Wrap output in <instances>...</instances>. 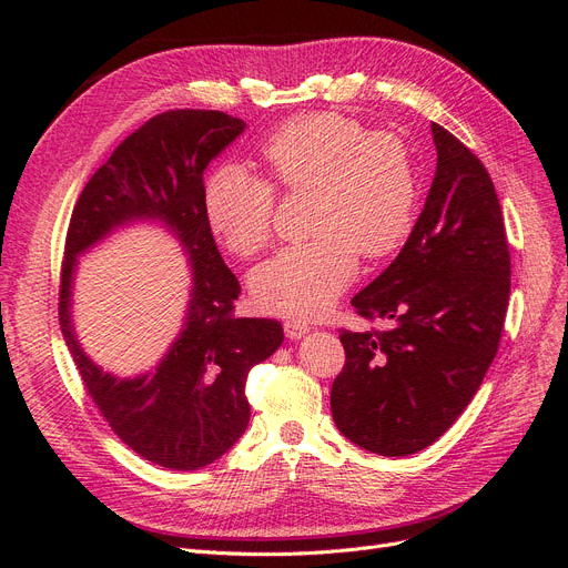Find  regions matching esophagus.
<instances>
[{
	"instance_id": "1",
	"label": "esophagus",
	"mask_w": 568,
	"mask_h": 568,
	"mask_svg": "<svg viewBox=\"0 0 568 568\" xmlns=\"http://www.w3.org/2000/svg\"><path fill=\"white\" fill-rule=\"evenodd\" d=\"M308 332H311V324L306 320H300V317H287L285 320V334H287V338L300 341Z\"/></svg>"
}]
</instances>
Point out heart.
Returning a JSON list of instances; mask_svg holds the SVG:
<instances>
[{
    "instance_id": "heart-1",
    "label": "heart",
    "mask_w": 568,
    "mask_h": 568,
    "mask_svg": "<svg viewBox=\"0 0 568 568\" xmlns=\"http://www.w3.org/2000/svg\"><path fill=\"white\" fill-rule=\"evenodd\" d=\"M272 186L311 191L308 234L262 262L251 290L278 315L313 317L329 308L356 276V253H396L414 225L416 179L407 149L386 133H366L349 116L311 112L278 126L260 146ZM244 165L225 163L204 184V216L239 257L260 253L274 221V191Z\"/></svg>"
}]
</instances>
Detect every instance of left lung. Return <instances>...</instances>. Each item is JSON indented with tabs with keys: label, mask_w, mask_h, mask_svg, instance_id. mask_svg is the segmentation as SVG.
Instances as JSON below:
<instances>
[{
	"label": "left lung",
	"mask_w": 568,
	"mask_h": 568,
	"mask_svg": "<svg viewBox=\"0 0 568 568\" xmlns=\"http://www.w3.org/2000/svg\"><path fill=\"white\" fill-rule=\"evenodd\" d=\"M437 170L398 257L352 300L389 332L341 329L332 386L338 430L379 456L426 449L454 426L490 368L511 292L501 206L484 163L439 124Z\"/></svg>",
	"instance_id": "1"
}]
</instances>
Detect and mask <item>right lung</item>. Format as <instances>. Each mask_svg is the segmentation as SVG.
Here are the masks:
<instances>
[{
	"label": "right lung",
	"instance_id": "obj_1",
	"mask_svg": "<svg viewBox=\"0 0 568 568\" xmlns=\"http://www.w3.org/2000/svg\"><path fill=\"white\" fill-rule=\"evenodd\" d=\"M219 110L156 114L119 144L82 189L67 232L59 324L89 396L126 446L154 465L189 471L219 460L244 435L248 371L283 343L278 320L234 317L239 281L225 266L204 216V170L244 133ZM159 220L192 262L185 326L152 373L122 381L81 352L70 320L77 255L112 229Z\"/></svg>",
	"mask_w": 568,
	"mask_h": 568
}]
</instances>
